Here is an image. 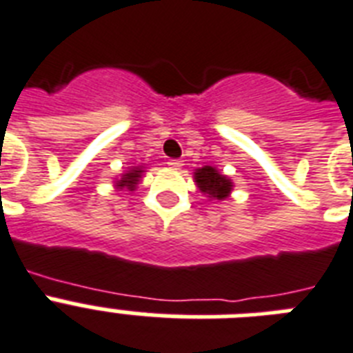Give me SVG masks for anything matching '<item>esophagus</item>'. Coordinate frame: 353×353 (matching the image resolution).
<instances>
[{
    "label": "esophagus",
    "instance_id": "1",
    "mask_svg": "<svg viewBox=\"0 0 353 353\" xmlns=\"http://www.w3.org/2000/svg\"><path fill=\"white\" fill-rule=\"evenodd\" d=\"M183 165H185V163H183L181 159H170V161H168V167L176 168V170H179V168H181Z\"/></svg>",
    "mask_w": 353,
    "mask_h": 353
}]
</instances>
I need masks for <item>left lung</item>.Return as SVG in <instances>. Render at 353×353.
<instances>
[{"instance_id":"obj_1","label":"left lung","mask_w":353,"mask_h":353,"mask_svg":"<svg viewBox=\"0 0 353 353\" xmlns=\"http://www.w3.org/2000/svg\"><path fill=\"white\" fill-rule=\"evenodd\" d=\"M194 179L196 185L203 194L210 197V199H226L232 192V179L219 174V170L214 167H203L194 172Z\"/></svg>"}]
</instances>
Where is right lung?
<instances>
[{
  "mask_svg": "<svg viewBox=\"0 0 353 353\" xmlns=\"http://www.w3.org/2000/svg\"><path fill=\"white\" fill-rule=\"evenodd\" d=\"M143 167H132L130 170H127L125 174L121 176V179L119 181H116V186L117 188H127V190H136L137 183H139V179H141V174H143Z\"/></svg>",
  "mask_w": 353,
  "mask_h": 353,
  "instance_id": "add662e5",
  "label": "right lung"
}]
</instances>
